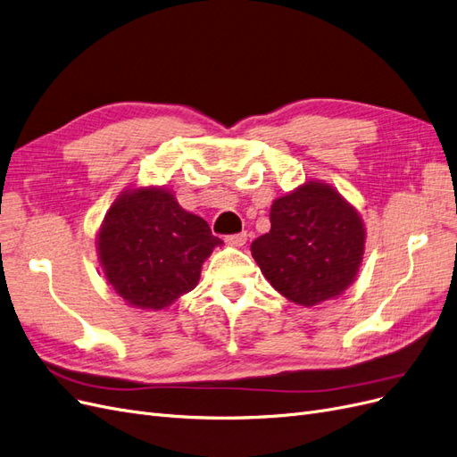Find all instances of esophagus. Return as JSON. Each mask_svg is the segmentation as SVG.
<instances>
[{
  "label": "esophagus",
  "mask_w": 457,
  "mask_h": 457,
  "mask_svg": "<svg viewBox=\"0 0 457 457\" xmlns=\"http://www.w3.org/2000/svg\"><path fill=\"white\" fill-rule=\"evenodd\" d=\"M246 237L248 235L243 231V233H235V235H228L226 237V243L229 245V246H243L245 243H246Z\"/></svg>",
  "instance_id": "34e87169"
}]
</instances>
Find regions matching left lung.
<instances>
[{"instance_id": "1", "label": "left lung", "mask_w": 457, "mask_h": 457, "mask_svg": "<svg viewBox=\"0 0 457 457\" xmlns=\"http://www.w3.org/2000/svg\"><path fill=\"white\" fill-rule=\"evenodd\" d=\"M270 222L271 229L253 241L250 253L287 300L313 307L340 298L355 283L366 228L334 186L305 180L273 201Z\"/></svg>"}]
</instances>
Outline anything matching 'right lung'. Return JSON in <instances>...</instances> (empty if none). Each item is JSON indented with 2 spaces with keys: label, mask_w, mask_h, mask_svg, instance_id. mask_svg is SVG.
Returning a JSON list of instances; mask_svg holds the SVG:
<instances>
[{
  "label": "right lung",
  "mask_w": 457,
  "mask_h": 457,
  "mask_svg": "<svg viewBox=\"0 0 457 457\" xmlns=\"http://www.w3.org/2000/svg\"><path fill=\"white\" fill-rule=\"evenodd\" d=\"M220 245L209 224L161 186L123 189L96 231V254L108 285L127 305L148 312L194 290L204 260Z\"/></svg>",
  "instance_id": "right-lung-1"
}]
</instances>
